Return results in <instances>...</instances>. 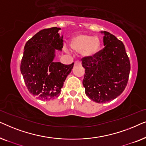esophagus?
I'll use <instances>...</instances> for the list:
<instances>
[{"label": "esophagus", "mask_w": 146, "mask_h": 146, "mask_svg": "<svg viewBox=\"0 0 146 146\" xmlns=\"http://www.w3.org/2000/svg\"><path fill=\"white\" fill-rule=\"evenodd\" d=\"M81 64V62H80V61H76V62H75V63H74V65H80Z\"/></svg>", "instance_id": "1"}]
</instances>
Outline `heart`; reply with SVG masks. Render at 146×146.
I'll return each instance as SVG.
<instances>
[{"instance_id": "b5f03b06", "label": "heart", "mask_w": 146, "mask_h": 146, "mask_svg": "<svg viewBox=\"0 0 146 146\" xmlns=\"http://www.w3.org/2000/svg\"><path fill=\"white\" fill-rule=\"evenodd\" d=\"M70 48L73 52L81 53L86 58H94L100 52L101 42L98 38L89 35H78L70 42Z\"/></svg>"}]
</instances>
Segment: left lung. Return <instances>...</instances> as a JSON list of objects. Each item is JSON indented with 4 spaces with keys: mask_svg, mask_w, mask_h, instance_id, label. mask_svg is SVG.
<instances>
[{
    "mask_svg": "<svg viewBox=\"0 0 146 146\" xmlns=\"http://www.w3.org/2000/svg\"><path fill=\"white\" fill-rule=\"evenodd\" d=\"M101 33L104 35L105 47L94 58H82L85 68L82 83L90 99L106 103L116 98L125 90L130 62L122 42L108 32Z\"/></svg>",
    "mask_w": 146,
    "mask_h": 146,
    "instance_id": "8db88e82",
    "label": "left lung"
}]
</instances>
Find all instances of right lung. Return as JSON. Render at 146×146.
I'll return each instance as SVG.
<instances>
[{"label": "right lung", "instance_id": "add662e5", "mask_svg": "<svg viewBox=\"0 0 146 146\" xmlns=\"http://www.w3.org/2000/svg\"><path fill=\"white\" fill-rule=\"evenodd\" d=\"M60 28L39 31L26 43L21 64V71L29 92L42 100L58 96L74 62L66 65L54 62L55 50H62L63 36Z\"/></svg>", "mask_w": 146, "mask_h": 146}]
</instances>
